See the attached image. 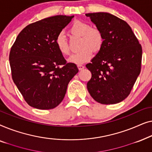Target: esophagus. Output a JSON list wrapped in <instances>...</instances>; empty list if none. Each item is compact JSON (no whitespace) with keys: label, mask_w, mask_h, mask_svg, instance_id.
I'll use <instances>...</instances> for the list:
<instances>
[{"label":"esophagus","mask_w":152,"mask_h":152,"mask_svg":"<svg viewBox=\"0 0 152 152\" xmlns=\"http://www.w3.org/2000/svg\"><path fill=\"white\" fill-rule=\"evenodd\" d=\"M77 67H78L79 70H82V69H84V66H83V65H82V64H78V65H77Z\"/></svg>","instance_id":"1"}]
</instances>
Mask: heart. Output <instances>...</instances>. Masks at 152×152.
<instances>
[{
	"label": "heart",
	"mask_w": 152,
	"mask_h": 152,
	"mask_svg": "<svg viewBox=\"0 0 152 152\" xmlns=\"http://www.w3.org/2000/svg\"><path fill=\"white\" fill-rule=\"evenodd\" d=\"M70 32L82 37L80 43V51L72 54L68 59L70 63L82 64L90 60L93 56V49L97 52L102 48L104 43V37L98 29L91 28V26L86 22L77 20L70 28ZM55 44L58 50L63 55L70 54V48L65 36L59 34L55 39Z\"/></svg>",
	"instance_id": "heart-1"
}]
</instances>
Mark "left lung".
Here are the masks:
<instances>
[{
    "label": "left lung",
    "mask_w": 152,
    "mask_h": 152,
    "mask_svg": "<svg viewBox=\"0 0 152 152\" xmlns=\"http://www.w3.org/2000/svg\"><path fill=\"white\" fill-rule=\"evenodd\" d=\"M102 33L104 43L86 66L92 76L87 83L91 97L103 104L128 97L141 69L142 47L124 20L107 12L86 14Z\"/></svg>",
    "instance_id": "obj_1"
}]
</instances>
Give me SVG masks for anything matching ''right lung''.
Returning <instances> with one entry per match:
<instances>
[{
  "instance_id": "obj_1",
  "label": "right lung",
  "mask_w": 152,
  "mask_h": 152,
  "mask_svg": "<svg viewBox=\"0 0 152 152\" xmlns=\"http://www.w3.org/2000/svg\"><path fill=\"white\" fill-rule=\"evenodd\" d=\"M73 17L57 15L28 25L12 45L9 57L12 80L30 107L42 110L57 107L79 71L75 64L66 63L55 44Z\"/></svg>"
}]
</instances>
